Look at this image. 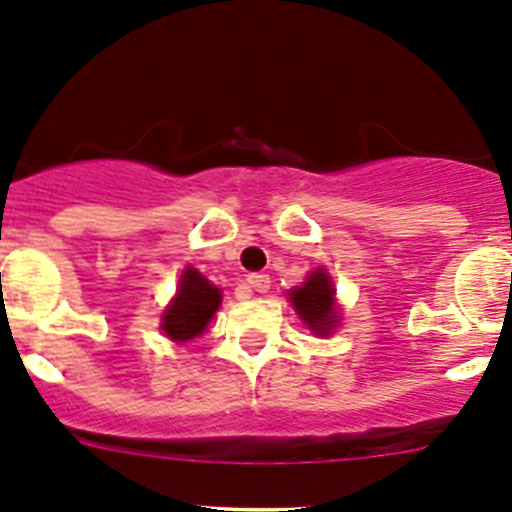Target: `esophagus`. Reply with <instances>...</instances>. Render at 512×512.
<instances>
[{
	"mask_svg": "<svg viewBox=\"0 0 512 512\" xmlns=\"http://www.w3.org/2000/svg\"><path fill=\"white\" fill-rule=\"evenodd\" d=\"M252 289L260 294H265L267 289H270V275H265V272H255V275L247 277L245 285L240 287V297H250Z\"/></svg>",
	"mask_w": 512,
	"mask_h": 512,
	"instance_id": "1",
	"label": "esophagus"
}]
</instances>
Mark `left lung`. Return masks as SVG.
<instances>
[{
	"mask_svg": "<svg viewBox=\"0 0 512 512\" xmlns=\"http://www.w3.org/2000/svg\"><path fill=\"white\" fill-rule=\"evenodd\" d=\"M289 299H292L294 309L304 319V324H309V329H314L317 334H329V329L337 322L332 280L322 270L312 272L302 287L292 289Z\"/></svg>",
	"mask_w": 512,
	"mask_h": 512,
	"instance_id": "left-lung-1",
	"label": "left lung"
}]
</instances>
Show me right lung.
<instances>
[{
    "instance_id": "1",
    "label": "right lung",
    "mask_w": 512,
    "mask_h": 512,
    "mask_svg": "<svg viewBox=\"0 0 512 512\" xmlns=\"http://www.w3.org/2000/svg\"><path fill=\"white\" fill-rule=\"evenodd\" d=\"M220 289L210 285L198 270L188 267L180 277V287L163 314V332L173 342H188L203 334L213 314L218 312Z\"/></svg>"
}]
</instances>
